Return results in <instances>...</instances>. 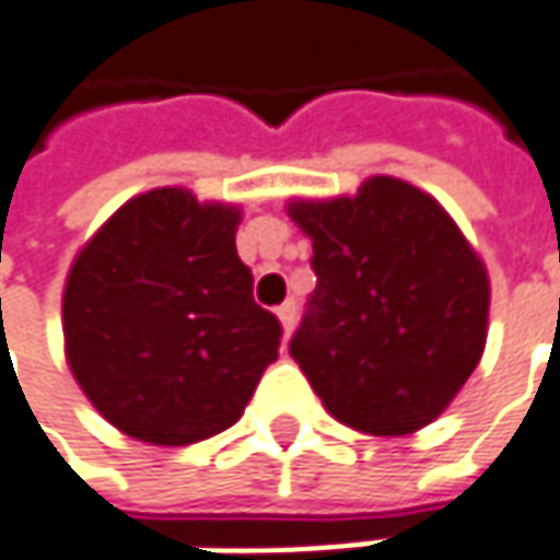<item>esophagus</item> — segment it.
I'll return each instance as SVG.
<instances>
[{
    "mask_svg": "<svg viewBox=\"0 0 560 560\" xmlns=\"http://www.w3.org/2000/svg\"><path fill=\"white\" fill-rule=\"evenodd\" d=\"M276 313H279V323L281 329H284V336H291V332H294V323H298V307H294V301H284Z\"/></svg>",
    "mask_w": 560,
    "mask_h": 560,
    "instance_id": "esophagus-1",
    "label": "esophagus"
}]
</instances>
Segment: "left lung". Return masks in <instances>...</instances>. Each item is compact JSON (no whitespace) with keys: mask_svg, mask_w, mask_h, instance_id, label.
Masks as SVG:
<instances>
[{"mask_svg":"<svg viewBox=\"0 0 560 560\" xmlns=\"http://www.w3.org/2000/svg\"><path fill=\"white\" fill-rule=\"evenodd\" d=\"M316 291L291 358L342 424L399 438L431 424L488 339V272L438 199L396 177L354 196L298 199Z\"/></svg>","mask_w":560,"mask_h":560,"instance_id":"obj_1","label":"left lung"}]
</instances>
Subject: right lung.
<instances>
[{
	"label": "right lung",
	"instance_id": "add662e5",
	"mask_svg": "<svg viewBox=\"0 0 560 560\" xmlns=\"http://www.w3.org/2000/svg\"><path fill=\"white\" fill-rule=\"evenodd\" d=\"M241 212L161 186L129 199L75 256L62 291L72 377L122 434L186 446L231 428L279 358L253 301Z\"/></svg>",
	"mask_w": 560,
	"mask_h": 560
}]
</instances>
